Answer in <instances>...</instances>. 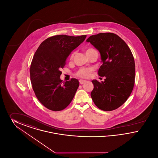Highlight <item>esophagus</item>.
Returning <instances> with one entry per match:
<instances>
[{
  "instance_id": "34e87169",
  "label": "esophagus",
  "mask_w": 158,
  "mask_h": 158,
  "mask_svg": "<svg viewBox=\"0 0 158 158\" xmlns=\"http://www.w3.org/2000/svg\"><path fill=\"white\" fill-rule=\"evenodd\" d=\"M86 82V81L85 80H82V79L79 80V83H80L81 84H83V83H85Z\"/></svg>"
}]
</instances>
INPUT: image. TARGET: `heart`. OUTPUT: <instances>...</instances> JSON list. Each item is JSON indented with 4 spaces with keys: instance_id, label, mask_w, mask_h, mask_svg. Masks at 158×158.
I'll return each instance as SVG.
<instances>
[{
    "instance_id": "heart-1",
    "label": "heart",
    "mask_w": 158,
    "mask_h": 158,
    "mask_svg": "<svg viewBox=\"0 0 158 158\" xmlns=\"http://www.w3.org/2000/svg\"><path fill=\"white\" fill-rule=\"evenodd\" d=\"M95 50L93 48H88L86 50V53H88ZM73 57V54H72L70 56V59H72ZM93 71V69L92 68H81L79 69L77 72L76 73L75 75L77 77H81V78H88L90 75L91 72Z\"/></svg>"
}]
</instances>
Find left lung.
Returning a JSON list of instances; mask_svg holds the SVG:
<instances>
[{
	"instance_id": "1",
	"label": "left lung",
	"mask_w": 158,
	"mask_h": 158,
	"mask_svg": "<svg viewBox=\"0 0 158 158\" xmlns=\"http://www.w3.org/2000/svg\"><path fill=\"white\" fill-rule=\"evenodd\" d=\"M101 55L102 65L98 75L105 77L104 82L92 81L94 89L90 96L99 109L113 111L123 105L130 95L135 85V63L127 44L117 35L99 33L86 40Z\"/></svg>"
}]
</instances>
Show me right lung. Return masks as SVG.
Segmentation results:
<instances>
[{"label": "right lung", "instance_id": "1", "mask_svg": "<svg viewBox=\"0 0 158 158\" xmlns=\"http://www.w3.org/2000/svg\"><path fill=\"white\" fill-rule=\"evenodd\" d=\"M86 37L59 35L48 38L38 47L30 67L31 82L38 101L47 108L59 111L72 102L79 83L77 79L62 83L60 69L71 52Z\"/></svg>", "mask_w": 158, "mask_h": 158}]
</instances>
